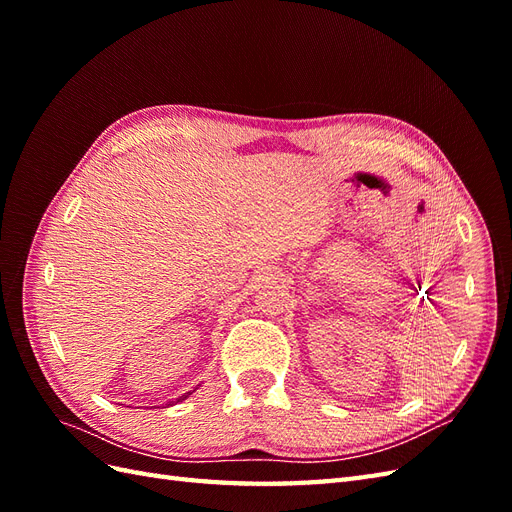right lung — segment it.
I'll return each instance as SVG.
<instances>
[{
	"instance_id": "1",
	"label": "right lung",
	"mask_w": 512,
	"mask_h": 512,
	"mask_svg": "<svg viewBox=\"0 0 512 512\" xmlns=\"http://www.w3.org/2000/svg\"><path fill=\"white\" fill-rule=\"evenodd\" d=\"M190 395H192V393H185V395H181V397H179V399H177V401H181V399H188V397H190ZM168 406H173V404H168Z\"/></svg>"
}]
</instances>
